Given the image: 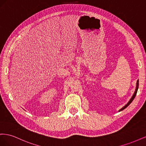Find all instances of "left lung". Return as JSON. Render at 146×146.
<instances>
[{
  "label": "left lung",
  "mask_w": 146,
  "mask_h": 146,
  "mask_svg": "<svg viewBox=\"0 0 146 146\" xmlns=\"http://www.w3.org/2000/svg\"><path fill=\"white\" fill-rule=\"evenodd\" d=\"M138 86H139V81L138 80L137 81V83H136V90H135V93H134V94L133 95V96H132V98L130 99V101L129 102H128V104L126 105H125L124 107H123V108H122L120 110H119V111H122V110H124L125 108H126L128 106H129L131 102H132V101L133 100V99H135V96H136V93H137V91H138Z\"/></svg>",
  "instance_id": "1"
}]
</instances>
